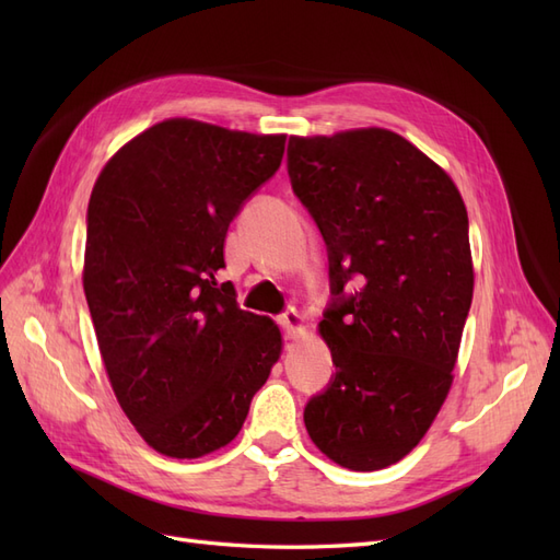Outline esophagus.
Returning a JSON list of instances; mask_svg holds the SVG:
<instances>
[{"label":"esophagus","instance_id":"34e87169","mask_svg":"<svg viewBox=\"0 0 560 560\" xmlns=\"http://www.w3.org/2000/svg\"><path fill=\"white\" fill-rule=\"evenodd\" d=\"M278 322H280V327H282V331H284L287 338H296L299 334H303V317L299 315L296 308L284 311V313L278 317Z\"/></svg>","mask_w":560,"mask_h":560}]
</instances>
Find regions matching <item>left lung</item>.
<instances>
[{"mask_svg":"<svg viewBox=\"0 0 560 560\" xmlns=\"http://www.w3.org/2000/svg\"><path fill=\"white\" fill-rule=\"evenodd\" d=\"M287 173L327 245L331 287L319 334L336 374L303 422L334 463L383 469L425 436L453 381L474 290L465 202L383 128L290 138Z\"/></svg>","mask_w":560,"mask_h":560,"instance_id":"1","label":"left lung"}]
</instances>
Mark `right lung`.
Segmentation results:
<instances>
[{"instance_id":"obj_1","label":"right lung","mask_w":560,"mask_h":560,"mask_svg":"<svg viewBox=\"0 0 560 560\" xmlns=\"http://www.w3.org/2000/svg\"><path fill=\"white\" fill-rule=\"evenodd\" d=\"M282 154L284 135L171 118L93 186L83 292L114 395L163 455L226 446L280 358V329L241 311L217 273L231 222Z\"/></svg>"}]
</instances>
